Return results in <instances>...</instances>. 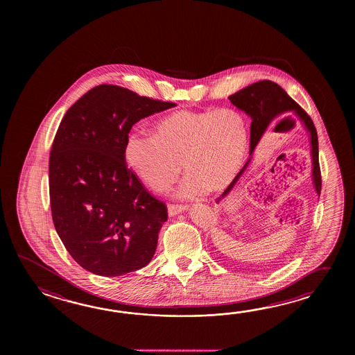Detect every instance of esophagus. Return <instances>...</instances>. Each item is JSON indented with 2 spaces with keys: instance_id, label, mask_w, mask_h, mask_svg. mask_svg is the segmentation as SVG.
<instances>
[{
  "instance_id": "34e87169",
  "label": "esophagus",
  "mask_w": 355,
  "mask_h": 355,
  "mask_svg": "<svg viewBox=\"0 0 355 355\" xmlns=\"http://www.w3.org/2000/svg\"><path fill=\"white\" fill-rule=\"evenodd\" d=\"M168 216L170 217H174L176 214H179L182 211L187 209V205H182V204H168Z\"/></svg>"
}]
</instances>
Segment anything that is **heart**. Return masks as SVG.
<instances>
[{
    "mask_svg": "<svg viewBox=\"0 0 355 355\" xmlns=\"http://www.w3.org/2000/svg\"><path fill=\"white\" fill-rule=\"evenodd\" d=\"M249 144L245 115L232 107L167 114L153 133L132 129L124 144V157L138 179L162 193L181 174H188L178 190L181 198H194L226 189L241 170Z\"/></svg>",
    "mask_w": 355,
    "mask_h": 355,
    "instance_id": "1",
    "label": "heart"
}]
</instances>
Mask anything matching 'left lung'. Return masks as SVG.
I'll use <instances>...</instances> for the list:
<instances>
[{
  "label": "left lung",
  "mask_w": 355,
  "mask_h": 355,
  "mask_svg": "<svg viewBox=\"0 0 355 355\" xmlns=\"http://www.w3.org/2000/svg\"><path fill=\"white\" fill-rule=\"evenodd\" d=\"M230 101L243 110L245 113L251 116V127H250V155L254 152L259 141L269 128L272 121L279 115L287 113H295L297 118L304 124L309 130V139H311V153H312V178L313 185L316 189L317 194H321V170L318 162V138L317 130L309 114L306 113L301 106L295 103L293 98L288 95L286 91L280 87L278 83H272L269 80L259 81L252 83L248 87L237 91L234 95L228 96ZM250 159L243 165L241 171L236 175L234 181L227 187L222 196L217 198V203L226 198L230 191L234 189L236 182L241 178L246 167L249 166Z\"/></svg>",
  "instance_id": "left-lung-1"
}]
</instances>
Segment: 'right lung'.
I'll return each mask as SVG.
<instances>
[{"label": "right lung", "mask_w": 355, "mask_h": 355, "mask_svg": "<svg viewBox=\"0 0 355 355\" xmlns=\"http://www.w3.org/2000/svg\"><path fill=\"white\" fill-rule=\"evenodd\" d=\"M174 103L98 85L67 110L49 157L55 231L87 272L119 277L151 261L166 204L151 196L124 157L137 121Z\"/></svg>", "instance_id": "add662e5"}]
</instances>
